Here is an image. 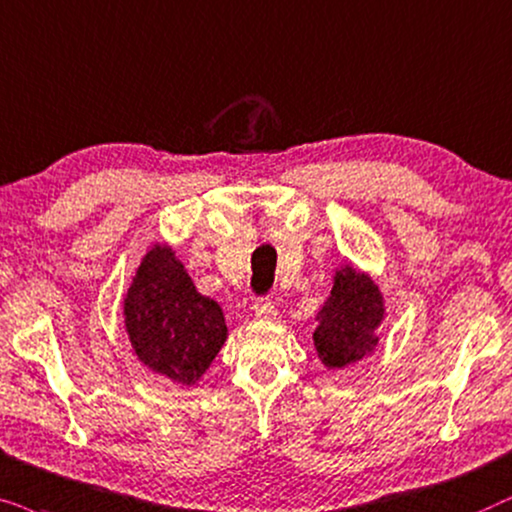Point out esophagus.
<instances>
[{"label": "esophagus", "mask_w": 512, "mask_h": 512, "mask_svg": "<svg viewBox=\"0 0 512 512\" xmlns=\"http://www.w3.org/2000/svg\"><path fill=\"white\" fill-rule=\"evenodd\" d=\"M252 311H255V316L262 318V320H274L278 316L274 302H271V299H267V297L257 299L255 306H252Z\"/></svg>", "instance_id": "34e87169"}]
</instances>
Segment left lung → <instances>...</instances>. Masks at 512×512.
Listing matches in <instances>:
<instances>
[{
    "instance_id": "obj_1",
    "label": "left lung",
    "mask_w": 512,
    "mask_h": 512,
    "mask_svg": "<svg viewBox=\"0 0 512 512\" xmlns=\"http://www.w3.org/2000/svg\"><path fill=\"white\" fill-rule=\"evenodd\" d=\"M330 297L318 311L313 346L327 370H342L370 356L379 344V325L386 316L384 295L370 274L346 262L335 271Z\"/></svg>"
}]
</instances>
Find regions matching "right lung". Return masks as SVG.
Returning <instances> with one entry per match:
<instances>
[{"label":"right lung","mask_w":512,"mask_h":512,"mask_svg":"<svg viewBox=\"0 0 512 512\" xmlns=\"http://www.w3.org/2000/svg\"><path fill=\"white\" fill-rule=\"evenodd\" d=\"M124 325L140 363L182 386L196 384L227 342L220 304L196 290L166 243H154L135 269Z\"/></svg>","instance_id":"add662e5"}]
</instances>
